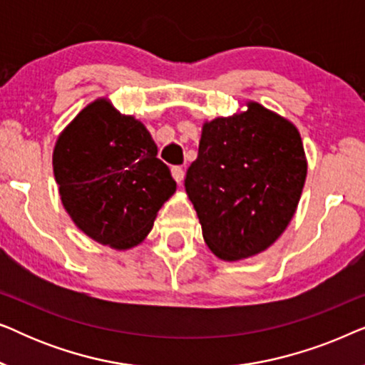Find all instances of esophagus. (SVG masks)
<instances>
[{
  "instance_id": "obj_1",
  "label": "esophagus",
  "mask_w": 365,
  "mask_h": 365,
  "mask_svg": "<svg viewBox=\"0 0 365 365\" xmlns=\"http://www.w3.org/2000/svg\"><path fill=\"white\" fill-rule=\"evenodd\" d=\"M171 174H173L174 181H176L178 184H181L184 181V169L181 166L171 168Z\"/></svg>"
}]
</instances>
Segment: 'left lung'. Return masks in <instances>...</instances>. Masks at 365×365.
Masks as SVG:
<instances>
[{"instance_id": "left-lung-1", "label": "left lung", "mask_w": 365, "mask_h": 365, "mask_svg": "<svg viewBox=\"0 0 365 365\" xmlns=\"http://www.w3.org/2000/svg\"><path fill=\"white\" fill-rule=\"evenodd\" d=\"M246 106L202 124L184 181L204 242L227 262L257 256L281 237L307 176L296 124L256 101Z\"/></svg>"}]
</instances>
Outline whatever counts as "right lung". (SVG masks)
Returning <instances> with one entry per match:
<instances>
[{
    "instance_id": "obj_1",
    "label": "right lung",
    "mask_w": 365,
    "mask_h": 365,
    "mask_svg": "<svg viewBox=\"0 0 365 365\" xmlns=\"http://www.w3.org/2000/svg\"><path fill=\"white\" fill-rule=\"evenodd\" d=\"M53 173L79 231L116 251L141 244L176 192L146 126L108 98L94 99L63 129L53 149Z\"/></svg>"
}]
</instances>
